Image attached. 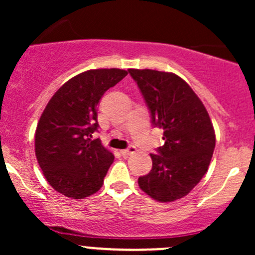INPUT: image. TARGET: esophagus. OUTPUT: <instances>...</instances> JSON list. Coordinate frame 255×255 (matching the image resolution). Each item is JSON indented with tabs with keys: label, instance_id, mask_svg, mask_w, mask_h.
I'll list each match as a JSON object with an SVG mask.
<instances>
[{
	"label": "esophagus",
	"instance_id": "1",
	"mask_svg": "<svg viewBox=\"0 0 255 255\" xmlns=\"http://www.w3.org/2000/svg\"><path fill=\"white\" fill-rule=\"evenodd\" d=\"M135 153V146L134 145H129L127 149H123V150H121V154H122L123 156H128L130 155V154Z\"/></svg>",
	"mask_w": 255,
	"mask_h": 255
}]
</instances>
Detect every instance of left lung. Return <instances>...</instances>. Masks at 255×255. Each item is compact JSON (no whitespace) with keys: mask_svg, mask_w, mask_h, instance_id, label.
Segmentation results:
<instances>
[{"mask_svg":"<svg viewBox=\"0 0 255 255\" xmlns=\"http://www.w3.org/2000/svg\"><path fill=\"white\" fill-rule=\"evenodd\" d=\"M150 112L163 128L164 145L150 154L153 166L139 176V187L151 199L171 202L186 196L206 174L216 144L215 129L201 100L173 73L129 69Z\"/></svg>","mask_w":255,"mask_h":255,"instance_id":"8db88e82","label":"left lung"}]
</instances>
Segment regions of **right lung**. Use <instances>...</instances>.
Wrapping results in <instances>:
<instances>
[{
  "label": "right lung",
  "instance_id": "right-lung-1",
  "mask_svg": "<svg viewBox=\"0 0 255 255\" xmlns=\"http://www.w3.org/2000/svg\"><path fill=\"white\" fill-rule=\"evenodd\" d=\"M122 69H96L66 81L48 102L35 130V156L47 181L70 199L101 189L113 154L92 139L97 106L110 87L127 75Z\"/></svg>",
  "mask_w": 255,
  "mask_h": 255
}]
</instances>
